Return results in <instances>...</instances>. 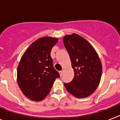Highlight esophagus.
<instances>
[{"label":"esophagus","mask_w":120,"mask_h":120,"mask_svg":"<svg viewBox=\"0 0 120 120\" xmlns=\"http://www.w3.org/2000/svg\"><path fill=\"white\" fill-rule=\"evenodd\" d=\"M63 72H64V70H62V71H59V74H60V76H62V74H63Z\"/></svg>","instance_id":"obj_1"}]
</instances>
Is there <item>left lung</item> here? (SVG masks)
I'll return each mask as SVG.
<instances>
[{
  "label": "left lung",
  "mask_w": 120,
  "mask_h": 120,
  "mask_svg": "<svg viewBox=\"0 0 120 120\" xmlns=\"http://www.w3.org/2000/svg\"><path fill=\"white\" fill-rule=\"evenodd\" d=\"M63 42L75 73L72 81L64 83L65 88L76 98L88 97L101 80L102 65L98 54L87 40L75 33L64 36Z\"/></svg>",
  "instance_id": "obj_1"
}]
</instances>
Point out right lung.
<instances>
[{"instance_id": "1", "label": "right lung", "mask_w": 120, "mask_h": 120, "mask_svg": "<svg viewBox=\"0 0 120 120\" xmlns=\"http://www.w3.org/2000/svg\"><path fill=\"white\" fill-rule=\"evenodd\" d=\"M58 38L44 37L32 43L24 52L17 67V81L24 96L40 101L49 94L59 74L53 66L50 52Z\"/></svg>"}]
</instances>
